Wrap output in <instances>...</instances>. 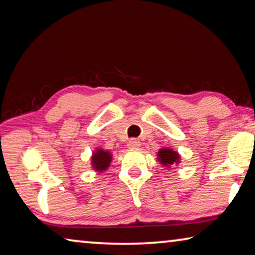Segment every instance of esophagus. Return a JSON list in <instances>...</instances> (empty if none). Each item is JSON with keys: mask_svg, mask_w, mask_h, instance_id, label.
<instances>
[{"mask_svg": "<svg viewBox=\"0 0 255 255\" xmlns=\"http://www.w3.org/2000/svg\"><path fill=\"white\" fill-rule=\"evenodd\" d=\"M127 145H128L129 148H137V147H139V146H140V141L136 139V138H132V139L128 141Z\"/></svg>", "mask_w": 255, "mask_h": 255, "instance_id": "esophagus-1", "label": "esophagus"}]
</instances>
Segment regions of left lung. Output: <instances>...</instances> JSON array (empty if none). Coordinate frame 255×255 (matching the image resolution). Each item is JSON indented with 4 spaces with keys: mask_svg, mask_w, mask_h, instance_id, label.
Segmentation results:
<instances>
[{
    "mask_svg": "<svg viewBox=\"0 0 255 255\" xmlns=\"http://www.w3.org/2000/svg\"><path fill=\"white\" fill-rule=\"evenodd\" d=\"M159 162H162L164 165H174V163L178 162L179 155L173 150L164 148L158 152Z\"/></svg>",
    "mask_w": 255,
    "mask_h": 255,
    "instance_id": "obj_1",
    "label": "left lung"
}]
</instances>
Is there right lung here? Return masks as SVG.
<instances>
[{
	"mask_svg": "<svg viewBox=\"0 0 255 255\" xmlns=\"http://www.w3.org/2000/svg\"><path fill=\"white\" fill-rule=\"evenodd\" d=\"M111 155L109 152H105L102 149H98L97 153L93 155V166L97 170H106L110 165Z\"/></svg>",
	"mask_w": 255,
	"mask_h": 255,
	"instance_id": "obj_1",
	"label": "right lung"
}]
</instances>
